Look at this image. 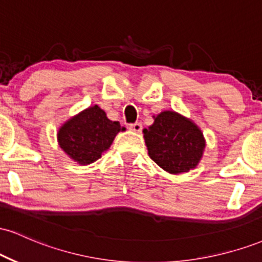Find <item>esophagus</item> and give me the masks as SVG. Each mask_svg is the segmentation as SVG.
Listing matches in <instances>:
<instances>
[{
	"instance_id": "obj_1",
	"label": "esophagus",
	"mask_w": 262,
	"mask_h": 262,
	"mask_svg": "<svg viewBox=\"0 0 262 262\" xmlns=\"http://www.w3.org/2000/svg\"><path fill=\"white\" fill-rule=\"evenodd\" d=\"M129 129L135 132V133H140L141 129H143V125H141L140 123H133V124L129 125Z\"/></svg>"
}]
</instances>
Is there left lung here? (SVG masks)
I'll return each instance as SVG.
<instances>
[{"mask_svg": "<svg viewBox=\"0 0 262 262\" xmlns=\"http://www.w3.org/2000/svg\"><path fill=\"white\" fill-rule=\"evenodd\" d=\"M143 133L151 160L170 173L194 169L206 148L201 129L173 111H164L154 117V123Z\"/></svg>", "mask_w": 262, "mask_h": 262, "instance_id": "8db88e82", "label": "left lung"}]
</instances>
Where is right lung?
I'll return each instance as SVG.
<instances>
[{
	"instance_id": "right-lung-1",
	"label": "right lung",
	"mask_w": 262,
	"mask_h": 262,
	"mask_svg": "<svg viewBox=\"0 0 262 262\" xmlns=\"http://www.w3.org/2000/svg\"><path fill=\"white\" fill-rule=\"evenodd\" d=\"M121 130L125 128L108 119L106 112L95 104L66 121L58 132V141L70 159L80 165H89L110 149Z\"/></svg>"
}]
</instances>
